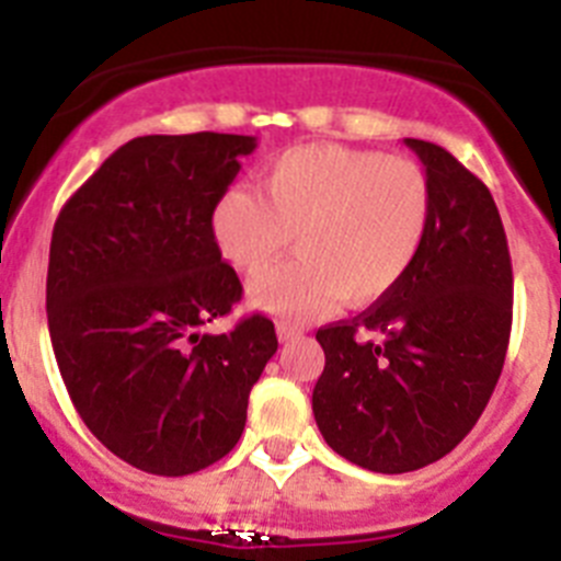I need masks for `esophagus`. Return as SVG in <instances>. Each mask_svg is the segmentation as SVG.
Wrapping results in <instances>:
<instances>
[{"mask_svg": "<svg viewBox=\"0 0 561 561\" xmlns=\"http://www.w3.org/2000/svg\"><path fill=\"white\" fill-rule=\"evenodd\" d=\"M304 334L300 329H295V325H286V323H277V340L280 342H289V340H297V336Z\"/></svg>", "mask_w": 561, "mask_h": 561, "instance_id": "esophagus-1", "label": "esophagus"}]
</instances>
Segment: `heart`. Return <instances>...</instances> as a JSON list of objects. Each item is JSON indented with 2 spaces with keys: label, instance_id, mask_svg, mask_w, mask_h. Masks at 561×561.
<instances>
[{
  "label": "heart",
  "instance_id": "obj_1",
  "mask_svg": "<svg viewBox=\"0 0 561 561\" xmlns=\"http://www.w3.org/2000/svg\"><path fill=\"white\" fill-rule=\"evenodd\" d=\"M424 168L348 146H304L264 171V193L232 187L213 210V238L244 275H261L295 236L300 255L255 280L252 306L289 323L336 300L368 306L408 275L427 238Z\"/></svg>",
  "mask_w": 561,
  "mask_h": 561
}]
</instances>
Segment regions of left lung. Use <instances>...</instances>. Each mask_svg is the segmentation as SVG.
<instances>
[{"instance_id":"obj_1","label":"left lung","mask_w":561,"mask_h":561,"mask_svg":"<svg viewBox=\"0 0 561 561\" xmlns=\"http://www.w3.org/2000/svg\"><path fill=\"white\" fill-rule=\"evenodd\" d=\"M433 193L413 266L370 309L317 331L311 410L325 444L381 474L415 472L478 424L512 334V255L492 193L453 153L408 137Z\"/></svg>"}]
</instances>
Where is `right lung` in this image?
Instances as JSON below:
<instances>
[{"mask_svg":"<svg viewBox=\"0 0 561 561\" xmlns=\"http://www.w3.org/2000/svg\"><path fill=\"white\" fill-rule=\"evenodd\" d=\"M244 134H148L121 146L53 230L47 323L67 393L108 453L182 478L225 458L277 351L272 320L202 325L241 300L213 210L255 151Z\"/></svg>","mask_w":561,"mask_h":561,"instance_id":"obj_1","label":"right lung"}]
</instances>
